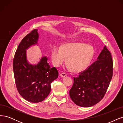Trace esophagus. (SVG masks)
I'll return each instance as SVG.
<instances>
[{
	"label": "esophagus",
	"instance_id": "1",
	"mask_svg": "<svg viewBox=\"0 0 123 123\" xmlns=\"http://www.w3.org/2000/svg\"><path fill=\"white\" fill-rule=\"evenodd\" d=\"M67 75V74L65 73H60V76L62 77H65Z\"/></svg>",
	"mask_w": 123,
	"mask_h": 123
}]
</instances>
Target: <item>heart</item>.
Masks as SVG:
<instances>
[{"instance_id":"obj_1","label":"heart","mask_w":123,"mask_h":123,"mask_svg":"<svg viewBox=\"0 0 123 123\" xmlns=\"http://www.w3.org/2000/svg\"><path fill=\"white\" fill-rule=\"evenodd\" d=\"M94 50L88 44L81 43H65L60 48L54 47L51 52V59L55 67L64 63L74 72H79L87 67L93 57Z\"/></svg>"}]
</instances>
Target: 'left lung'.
<instances>
[{"label":"left lung","instance_id":"left-lung-1","mask_svg":"<svg viewBox=\"0 0 123 123\" xmlns=\"http://www.w3.org/2000/svg\"><path fill=\"white\" fill-rule=\"evenodd\" d=\"M113 75V61L106 46L97 61L74 77V83L69 91L71 98L76 105L89 107L102 99Z\"/></svg>","mask_w":123,"mask_h":123}]
</instances>
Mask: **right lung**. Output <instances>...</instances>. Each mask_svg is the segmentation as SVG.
Masks as SVG:
<instances>
[{"label":"right lung","instance_id":"obj_1","mask_svg":"<svg viewBox=\"0 0 123 123\" xmlns=\"http://www.w3.org/2000/svg\"><path fill=\"white\" fill-rule=\"evenodd\" d=\"M34 29L22 39L18 46L13 62L14 75L17 90L27 101L38 103L45 99L51 91V84L56 79L58 72L51 68L46 56L42 57L37 65L30 64L26 50L37 43L39 35Z\"/></svg>","mask_w":123,"mask_h":123}]
</instances>
